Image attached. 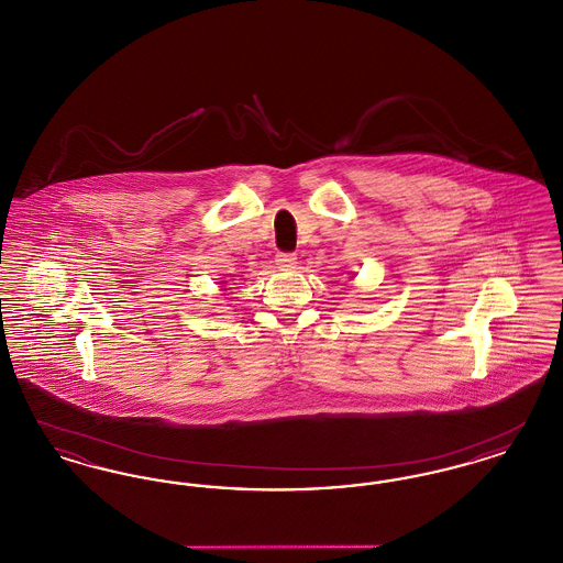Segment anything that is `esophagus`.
<instances>
[{
  "instance_id": "obj_1",
  "label": "esophagus",
  "mask_w": 563,
  "mask_h": 563,
  "mask_svg": "<svg viewBox=\"0 0 563 563\" xmlns=\"http://www.w3.org/2000/svg\"><path fill=\"white\" fill-rule=\"evenodd\" d=\"M295 264H297L295 253H278V255H276V266L280 269L295 268Z\"/></svg>"
}]
</instances>
